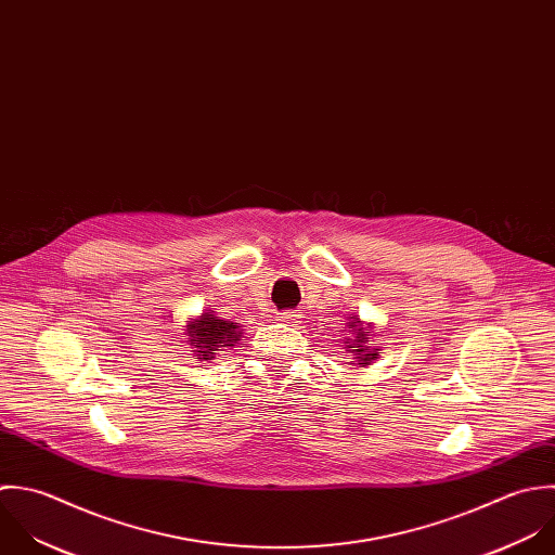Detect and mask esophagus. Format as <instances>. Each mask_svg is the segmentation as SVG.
Masks as SVG:
<instances>
[{"mask_svg": "<svg viewBox=\"0 0 555 555\" xmlns=\"http://www.w3.org/2000/svg\"><path fill=\"white\" fill-rule=\"evenodd\" d=\"M280 319H282L284 323H299V321H301V314L295 312V310H288V312H282Z\"/></svg>", "mask_w": 555, "mask_h": 555, "instance_id": "34e87169", "label": "esophagus"}]
</instances>
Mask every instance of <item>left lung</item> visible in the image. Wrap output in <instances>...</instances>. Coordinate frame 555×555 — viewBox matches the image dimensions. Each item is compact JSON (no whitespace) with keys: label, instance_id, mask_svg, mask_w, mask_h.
I'll use <instances>...</instances> for the list:
<instances>
[{"label":"left lung","instance_id":"8db88e82","mask_svg":"<svg viewBox=\"0 0 555 555\" xmlns=\"http://www.w3.org/2000/svg\"><path fill=\"white\" fill-rule=\"evenodd\" d=\"M372 345V334L366 327H362L360 321L356 323H349V338L345 340V349L349 353H353L358 366H370V362H374L378 358V351L376 347H370Z\"/></svg>","mask_w":555,"mask_h":555}]
</instances>
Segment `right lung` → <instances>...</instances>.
Instances as JSON below:
<instances>
[{
  "mask_svg": "<svg viewBox=\"0 0 555 555\" xmlns=\"http://www.w3.org/2000/svg\"><path fill=\"white\" fill-rule=\"evenodd\" d=\"M236 330H238L236 323L217 319L210 312L202 314L197 321H191L186 325V336H189L195 360L208 362L212 360L215 351H219V347H232V343H236L241 334Z\"/></svg>",
  "mask_w": 555,
  "mask_h": 555,
  "instance_id": "1",
  "label": "right lung"
}]
</instances>
